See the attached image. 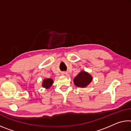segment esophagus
<instances>
[{"instance_id": "34e87169", "label": "esophagus", "mask_w": 131, "mask_h": 131, "mask_svg": "<svg viewBox=\"0 0 131 131\" xmlns=\"http://www.w3.org/2000/svg\"><path fill=\"white\" fill-rule=\"evenodd\" d=\"M62 76H66L68 75V73H66V72H63V73H62Z\"/></svg>"}]
</instances>
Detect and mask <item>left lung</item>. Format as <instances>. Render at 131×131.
I'll list each match as a JSON object with an SVG mask.
<instances>
[{"mask_svg": "<svg viewBox=\"0 0 131 131\" xmlns=\"http://www.w3.org/2000/svg\"><path fill=\"white\" fill-rule=\"evenodd\" d=\"M92 76L88 72L82 71L74 78L73 82L76 86L85 88L92 81Z\"/></svg>", "mask_w": 131, "mask_h": 131, "instance_id": "1", "label": "left lung"}]
</instances>
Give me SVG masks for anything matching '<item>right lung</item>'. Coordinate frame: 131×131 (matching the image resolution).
<instances>
[{
	"instance_id": "add662e5",
	"label": "right lung",
	"mask_w": 131,
	"mask_h": 131,
	"mask_svg": "<svg viewBox=\"0 0 131 131\" xmlns=\"http://www.w3.org/2000/svg\"><path fill=\"white\" fill-rule=\"evenodd\" d=\"M53 80L52 79H45L43 80L42 86L43 88L49 89L53 84Z\"/></svg>"
}]
</instances>
